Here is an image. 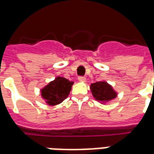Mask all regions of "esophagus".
<instances>
[{"mask_svg":"<svg viewBox=\"0 0 154 154\" xmlns=\"http://www.w3.org/2000/svg\"><path fill=\"white\" fill-rule=\"evenodd\" d=\"M79 81V82H85L86 81V78L85 77H84V76H79L78 78Z\"/></svg>","mask_w":154,"mask_h":154,"instance_id":"1","label":"esophagus"}]
</instances>
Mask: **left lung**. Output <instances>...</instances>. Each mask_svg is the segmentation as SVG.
Returning a JSON list of instances; mask_svg holds the SVG:
<instances>
[{"mask_svg":"<svg viewBox=\"0 0 154 154\" xmlns=\"http://www.w3.org/2000/svg\"><path fill=\"white\" fill-rule=\"evenodd\" d=\"M90 90L95 100L98 101L102 104L108 103L117 96V93L113 89L112 86L106 81L91 84Z\"/></svg>","mask_w":154,"mask_h":154,"instance_id":"8db88e82","label":"left lung"}]
</instances>
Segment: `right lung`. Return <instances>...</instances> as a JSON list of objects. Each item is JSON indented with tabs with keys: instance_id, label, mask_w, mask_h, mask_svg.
Wrapping results in <instances>:
<instances>
[{
	"instance_id": "add662e5",
	"label": "right lung",
	"mask_w": 154,
	"mask_h": 154,
	"mask_svg": "<svg viewBox=\"0 0 154 154\" xmlns=\"http://www.w3.org/2000/svg\"><path fill=\"white\" fill-rule=\"evenodd\" d=\"M74 82L58 76L41 89L42 97L50 106L62 103L68 97Z\"/></svg>"
}]
</instances>
